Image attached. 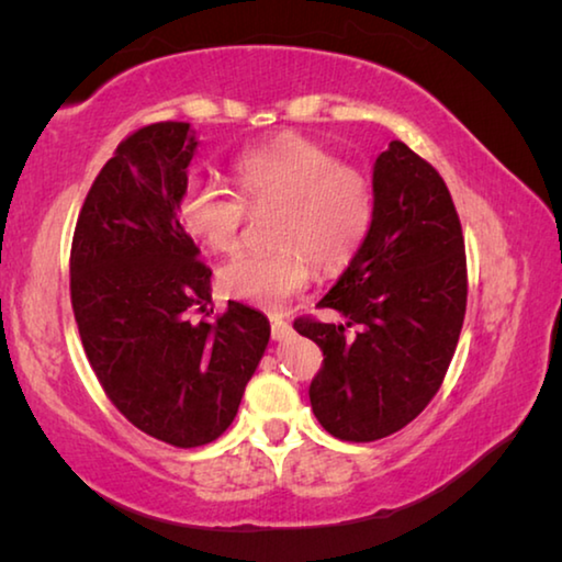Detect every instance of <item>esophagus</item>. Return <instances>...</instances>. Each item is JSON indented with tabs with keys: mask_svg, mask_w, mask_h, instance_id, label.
I'll return each instance as SVG.
<instances>
[{
	"mask_svg": "<svg viewBox=\"0 0 562 562\" xmlns=\"http://www.w3.org/2000/svg\"><path fill=\"white\" fill-rule=\"evenodd\" d=\"M270 322H272V339L274 341H282V339L292 337V327L288 325V322L280 319V317H272Z\"/></svg>",
	"mask_w": 562,
	"mask_h": 562,
	"instance_id": "34e87169",
	"label": "esophagus"
}]
</instances>
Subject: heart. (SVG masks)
<instances>
[{
  "label": "heart",
  "instance_id": "obj_1",
  "mask_svg": "<svg viewBox=\"0 0 562 562\" xmlns=\"http://www.w3.org/2000/svg\"><path fill=\"white\" fill-rule=\"evenodd\" d=\"M240 201L205 178H188L178 201L186 231L215 252L240 240L247 211H278L272 252H240L217 272L233 300L278 310L317 270L347 265L364 243L374 215V193L361 170L339 164L327 146L304 136H280L235 158Z\"/></svg>",
  "mask_w": 562,
  "mask_h": 562
}]
</instances>
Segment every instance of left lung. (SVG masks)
<instances>
[{"label": "left lung", "mask_w": 562, "mask_h": 562, "mask_svg": "<svg viewBox=\"0 0 562 562\" xmlns=\"http://www.w3.org/2000/svg\"><path fill=\"white\" fill-rule=\"evenodd\" d=\"M372 188L364 243L319 300L345 319H294L325 355L312 412L341 441L384 439L424 412L459 345L469 294L459 213L436 168L392 140Z\"/></svg>", "instance_id": "1"}]
</instances>
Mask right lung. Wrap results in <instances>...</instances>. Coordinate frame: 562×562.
<instances>
[{
  "label": "right lung",
  "instance_id": "obj_1",
  "mask_svg": "<svg viewBox=\"0 0 562 562\" xmlns=\"http://www.w3.org/2000/svg\"><path fill=\"white\" fill-rule=\"evenodd\" d=\"M190 123L131 133L93 180L71 243V304L103 392L158 441L193 449L233 424L270 341L262 312H205L213 270L178 215L195 156ZM213 312V310H211Z\"/></svg>",
  "mask_w": 562,
  "mask_h": 562
}]
</instances>
